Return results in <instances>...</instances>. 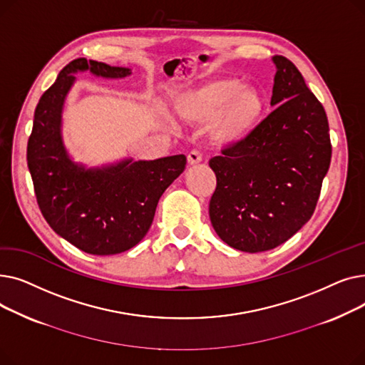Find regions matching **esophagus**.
<instances>
[{
    "label": "esophagus",
    "instance_id": "1",
    "mask_svg": "<svg viewBox=\"0 0 365 365\" xmlns=\"http://www.w3.org/2000/svg\"><path fill=\"white\" fill-rule=\"evenodd\" d=\"M201 161H202V153L200 150L194 149V150H190L187 153V164L189 165H195V164H198Z\"/></svg>",
    "mask_w": 365,
    "mask_h": 365
}]
</instances>
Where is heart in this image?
<instances>
[{"label":"heart","mask_w":365,"mask_h":365,"mask_svg":"<svg viewBox=\"0 0 365 365\" xmlns=\"http://www.w3.org/2000/svg\"><path fill=\"white\" fill-rule=\"evenodd\" d=\"M173 108L190 124L212 123L216 142L235 143L260 121L264 99L257 88L244 86L238 78H219L178 93Z\"/></svg>","instance_id":"b5f03b06"}]
</instances>
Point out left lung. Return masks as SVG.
Masks as SVG:
<instances>
[{
    "label": "left lung",
    "instance_id": "8db88e82",
    "mask_svg": "<svg viewBox=\"0 0 365 365\" xmlns=\"http://www.w3.org/2000/svg\"><path fill=\"white\" fill-rule=\"evenodd\" d=\"M271 105L245 139L210 160L217 186L210 200L216 234L237 250H272L308 222L331 161L329 120L302 73L284 56Z\"/></svg>",
    "mask_w": 365,
    "mask_h": 365
}]
</instances>
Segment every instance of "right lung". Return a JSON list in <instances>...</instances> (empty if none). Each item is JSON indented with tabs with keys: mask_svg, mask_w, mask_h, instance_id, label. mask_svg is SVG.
Listing matches in <instances>:
<instances>
[{
	"mask_svg": "<svg viewBox=\"0 0 365 365\" xmlns=\"http://www.w3.org/2000/svg\"><path fill=\"white\" fill-rule=\"evenodd\" d=\"M84 71L103 78L131 73L84 57L68 63L35 108L28 168L38 207L57 235L88 255H118L148 234L158 201L183 173L186 157L130 158L101 168L73 163L62 140V110L73 73Z\"/></svg>",
	"mask_w": 365,
	"mask_h": 365,
	"instance_id": "right-lung-1",
	"label": "right lung"
}]
</instances>
